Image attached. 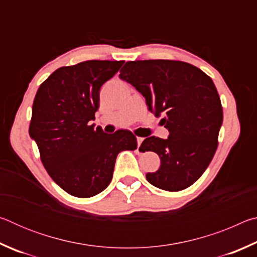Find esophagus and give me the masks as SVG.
Instances as JSON below:
<instances>
[{"label": "esophagus", "mask_w": 257, "mask_h": 257, "mask_svg": "<svg viewBox=\"0 0 257 257\" xmlns=\"http://www.w3.org/2000/svg\"><path fill=\"white\" fill-rule=\"evenodd\" d=\"M143 141H144V138H143V137H137V144H138V147L141 146Z\"/></svg>", "instance_id": "obj_1"}]
</instances>
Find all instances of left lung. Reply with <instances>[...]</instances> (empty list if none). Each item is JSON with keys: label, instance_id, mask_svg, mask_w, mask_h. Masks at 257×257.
I'll return each mask as SVG.
<instances>
[{"label": "left lung", "instance_id": "left-lung-1", "mask_svg": "<svg viewBox=\"0 0 257 257\" xmlns=\"http://www.w3.org/2000/svg\"><path fill=\"white\" fill-rule=\"evenodd\" d=\"M120 78L132 84L169 138L147 137L141 149L161 159L158 171L146 179L167 191H180L198 180L217 149L223 112L214 82L201 69L182 61L144 60L125 62Z\"/></svg>", "mask_w": 257, "mask_h": 257}]
</instances>
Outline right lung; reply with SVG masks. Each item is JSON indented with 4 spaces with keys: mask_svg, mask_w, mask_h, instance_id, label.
<instances>
[{
    "mask_svg": "<svg viewBox=\"0 0 257 257\" xmlns=\"http://www.w3.org/2000/svg\"><path fill=\"white\" fill-rule=\"evenodd\" d=\"M123 61L90 60L61 67L38 88L29 135L47 173L68 194L93 197L110 185L116 156L137 149L128 130L108 135L89 122L99 106V88Z\"/></svg>",
    "mask_w": 257,
    "mask_h": 257,
    "instance_id": "add662e5",
    "label": "right lung"
}]
</instances>
